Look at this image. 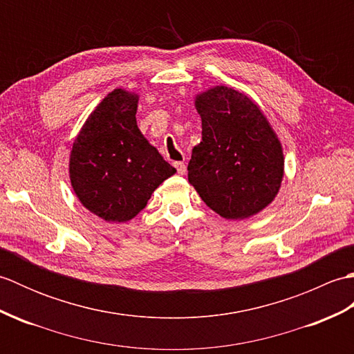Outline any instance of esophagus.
Listing matches in <instances>:
<instances>
[{
  "mask_svg": "<svg viewBox=\"0 0 354 354\" xmlns=\"http://www.w3.org/2000/svg\"><path fill=\"white\" fill-rule=\"evenodd\" d=\"M173 165H175V167H176V170H178L179 175H185L187 167H185V164H184L183 161H176V162H173Z\"/></svg>",
  "mask_w": 354,
  "mask_h": 354,
  "instance_id": "obj_1",
  "label": "esophagus"
}]
</instances>
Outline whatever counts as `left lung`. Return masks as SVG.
<instances>
[{
    "mask_svg": "<svg viewBox=\"0 0 354 354\" xmlns=\"http://www.w3.org/2000/svg\"><path fill=\"white\" fill-rule=\"evenodd\" d=\"M202 141L189 162V183L225 219L242 221L266 208L284 175L281 142L250 97L214 86L194 99Z\"/></svg>",
    "mask_w": 354,
    "mask_h": 354,
    "instance_id": "left-lung-1",
    "label": "left lung"
}]
</instances>
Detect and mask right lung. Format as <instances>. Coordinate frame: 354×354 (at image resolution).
Instances as JSON below:
<instances>
[{"label": "right lung", "mask_w": 354, "mask_h": 354, "mask_svg": "<svg viewBox=\"0 0 354 354\" xmlns=\"http://www.w3.org/2000/svg\"><path fill=\"white\" fill-rule=\"evenodd\" d=\"M138 94L117 88L97 104L73 142V190L95 216L127 222L147 205L152 193L176 169L137 126Z\"/></svg>", "instance_id": "right-lung-1"}]
</instances>
